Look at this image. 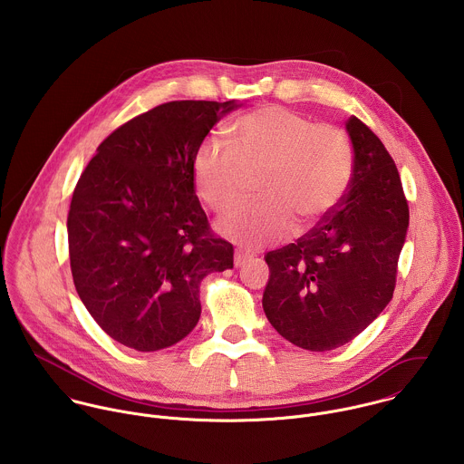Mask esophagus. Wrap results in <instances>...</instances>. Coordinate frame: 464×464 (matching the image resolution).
Segmentation results:
<instances>
[{"label":"esophagus","instance_id":"34e87169","mask_svg":"<svg viewBox=\"0 0 464 464\" xmlns=\"http://www.w3.org/2000/svg\"><path fill=\"white\" fill-rule=\"evenodd\" d=\"M252 261V256L248 252H243V250H237L236 252V259H234V265L236 267H241V266L246 265Z\"/></svg>","mask_w":464,"mask_h":464}]
</instances>
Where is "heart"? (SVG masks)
Segmentation results:
<instances>
[{
	"label": "heart",
	"mask_w": 464,
	"mask_h": 464,
	"mask_svg": "<svg viewBox=\"0 0 464 464\" xmlns=\"http://www.w3.org/2000/svg\"><path fill=\"white\" fill-rule=\"evenodd\" d=\"M232 142L210 135L199 142L193 177L201 199L218 214L245 195L250 175L259 173V201L243 205L218 223V230L243 246L285 237L295 219L309 227L344 197L353 151L346 133L316 125L278 105L250 111L236 120Z\"/></svg>",
	"instance_id": "b5f03b06"
}]
</instances>
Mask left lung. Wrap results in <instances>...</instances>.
<instances>
[{"mask_svg": "<svg viewBox=\"0 0 464 464\" xmlns=\"http://www.w3.org/2000/svg\"><path fill=\"white\" fill-rule=\"evenodd\" d=\"M346 195L296 243L266 254V318L289 343L325 352L364 331L390 304L409 207L395 160L352 116Z\"/></svg>", "mask_w": 464, "mask_h": 464, "instance_id": "1", "label": "left lung"}]
</instances>
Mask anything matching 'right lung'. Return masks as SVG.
Returning a JSON list of instances; mask_svg holds the SVG:
<instances>
[{"label":"right lung","instance_id":"right-lung-1","mask_svg":"<svg viewBox=\"0 0 464 464\" xmlns=\"http://www.w3.org/2000/svg\"><path fill=\"white\" fill-rule=\"evenodd\" d=\"M236 102H169L111 133L74 188L69 261L76 293L118 343L155 352L197 327L199 284L234 266L199 205L193 159Z\"/></svg>","mask_w":464,"mask_h":464}]
</instances>
